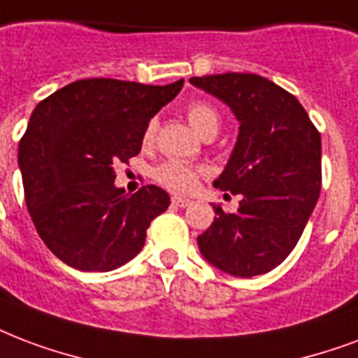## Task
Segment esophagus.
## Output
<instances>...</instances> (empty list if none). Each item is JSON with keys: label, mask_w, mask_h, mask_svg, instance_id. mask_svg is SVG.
<instances>
[{"label": "esophagus", "mask_w": 358, "mask_h": 358, "mask_svg": "<svg viewBox=\"0 0 358 358\" xmlns=\"http://www.w3.org/2000/svg\"><path fill=\"white\" fill-rule=\"evenodd\" d=\"M173 204H176V206H180V208H185V206H189L191 201L184 197H173Z\"/></svg>", "instance_id": "obj_1"}]
</instances>
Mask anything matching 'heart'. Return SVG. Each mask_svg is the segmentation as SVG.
<instances>
[{"mask_svg":"<svg viewBox=\"0 0 358 358\" xmlns=\"http://www.w3.org/2000/svg\"><path fill=\"white\" fill-rule=\"evenodd\" d=\"M187 120L193 125V129L201 133V135H204V133H208L212 129L217 131V125H220V116L214 110V106H210L208 103H203V101L191 103L189 108H187ZM154 135L155 122H150L146 125V129H144L143 143L146 146L152 144ZM201 174H203V171L199 167H193L189 163L176 159L163 161L161 165H157L154 169L155 182L163 185V187H167V189L176 191V193H187V191L193 189Z\"/></svg>","mask_w":358,"mask_h":358,"instance_id":"b5f03b06","label":"heart"}]
</instances>
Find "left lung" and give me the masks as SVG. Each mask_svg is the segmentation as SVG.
<instances>
[{"label":"left lung","instance_id":"obj_1","mask_svg":"<svg viewBox=\"0 0 358 358\" xmlns=\"http://www.w3.org/2000/svg\"><path fill=\"white\" fill-rule=\"evenodd\" d=\"M233 110L238 138L214 185L240 197L236 212L214 204L199 250L231 276L253 278L293 252L321 191V135L294 95L252 73L193 76Z\"/></svg>","mask_w":358,"mask_h":358}]
</instances>
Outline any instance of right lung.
Here are the masks:
<instances>
[{
    "label": "right lung",
    "instance_id": "right-lung-1",
    "mask_svg": "<svg viewBox=\"0 0 358 358\" xmlns=\"http://www.w3.org/2000/svg\"><path fill=\"white\" fill-rule=\"evenodd\" d=\"M182 86L184 78L167 86L84 78L35 106L18 167L35 229L59 261L108 272L143 250L171 197L157 185L125 195L114 185V169L141 152L148 122Z\"/></svg>",
    "mask_w": 358,
    "mask_h": 358
}]
</instances>
